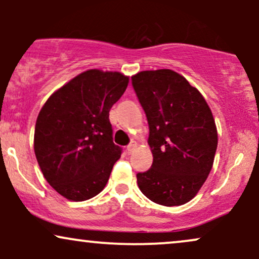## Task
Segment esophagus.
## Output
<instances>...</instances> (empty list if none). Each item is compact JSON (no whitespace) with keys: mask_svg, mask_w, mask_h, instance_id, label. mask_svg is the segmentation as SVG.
Returning a JSON list of instances; mask_svg holds the SVG:
<instances>
[{"mask_svg":"<svg viewBox=\"0 0 259 259\" xmlns=\"http://www.w3.org/2000/svg\"><path fill=\"white\" fill-rule=\"evenodd\" d=\"M135 148H136V144H135V142H134V141L130 142V144L126 146V153H127V154L133 153Z\"/></svg>","mask_w":259,"mask_h":259,"instance_id":"obj_1","label":"esophagus"}]
</instances>
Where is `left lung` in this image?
<instances>
[{
    "label": "left lung",
    "instance_id": "1",
    "mask_svg": "<svg viewBox=\"0 0 259 259\" xmlns=\"http://www.w3.org/2000/svg\"><path fill=\"white\" fill-rule=\"evenodd\" d=\"M132 82L146 113L153 154L151 168L136 174L139 189L154 203L181 206L195 197L212 169L214 118L201 92L174 70H144Z\"/></svg>",
    "mask_w": 259,
    "mask_h": 259
}]
</instances>
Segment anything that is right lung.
<instances>
[{
	"instance_id": "right-lung-1",
	"label": "right lung",
	"mask_w": 259,
	"mask_h": 259,
	"mask_svg": "<svg viewBox=\"0 0 259 259\" xmlns=\"http://www.w3.org/2000/svg\"><path fill=\"white\" fill-rule=\"evenodd\" d=\"M129 76L90 69L53 92L37 115L34 151L45 179L70 201L105 189L121 148L113 142L109 111Z\"/></svg>"
}]
</instances>
